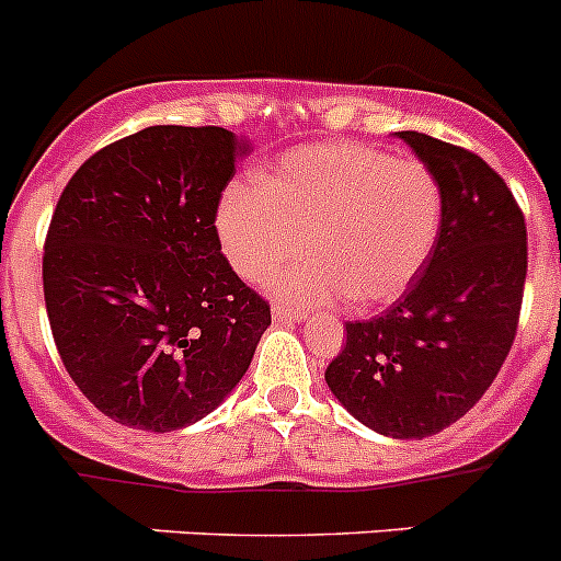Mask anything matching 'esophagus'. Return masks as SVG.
<instances>
[{
  "mask_svg": "<svg viewBox=\"0 0 561 561\" xmlns=\"http://www.w3.org/2000/svg\"><path fill=\"white\" fill-rule=\"evenodd\" d=\"M272 317H275V322H302L306 320V311H302V308L280 306V302H277V306L272 308Z\"/></svg>",
  "mask_w": 561,
  "mask_h": 561,
  "instance_id": "esophagus-1",
  "label": "esophagus"
}]
</instances>
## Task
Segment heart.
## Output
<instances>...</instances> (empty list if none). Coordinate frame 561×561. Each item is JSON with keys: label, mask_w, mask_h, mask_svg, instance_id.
Returning a JSON list of instances; mask_svg holds the SVG:
<instances>
[{"label": "heart", "mask_w": 561, "mask_h": 561, "mask_svg": "<svg viewBox=\"0 0 561 561\" xmlns=\"http://www.w3.org/2000/svg\"><path fill=\"white\" fill-rule=\"evenodd\" d=\"M445 197L436 174L362 144H317L280 158L255 186H230L217 208V236L233 272L284 297L353 306L392 302L423 272L439 239Z\"/></svg>", "instance_id": "b5f03b06"}]
</instances>
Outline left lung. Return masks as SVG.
<instances>
[{
	"label": "left lung",
	"mask_w": 561,
	"mask_h": 561,
	"mask_svg": "<svg viewBox=\"0 0 561 561\" xmlns=\"http://www.w3.org/2000/svg\"><path fill=\"white\" fill-rule=\"evenodd\" d=\"M394 136L439 180V239L400 300L344 325L325 381L367 428L423 439L465 417L501 373L520 320L528 241L515 194L484 158L425 133Z\"/></svg>",
	"instance_id": "left-lung-1"
}]
</instances>
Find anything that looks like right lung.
Returning <instances> with one entry per match:
<instances>
[{
  "label": "right lung",
  "instance_id": "add662e5",
  "mask_svg": "<svg viewBox=\"0 0 561 561\" xmlns=\"http://www.w3.org/2000/svg\"><path fill=\"white\" fill-rule=\"evenodd\" d=\"M244 152L225 127H147L94 152L55 205L49 328L71 381L116 423L167 434L203 420L270 328L217 236Z\"/></svg>",
  "mask_w": 561,
  "mask_h": 561
}]
</instances>
